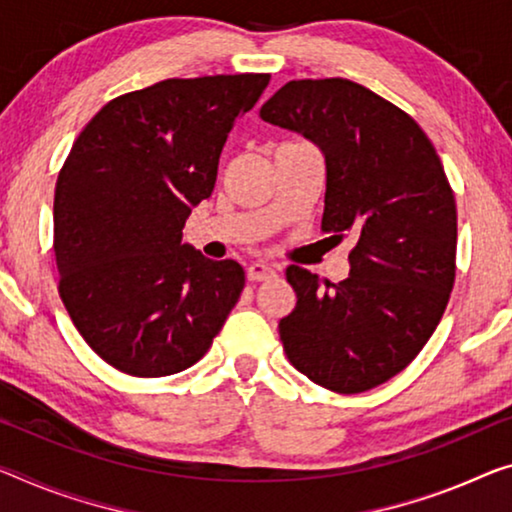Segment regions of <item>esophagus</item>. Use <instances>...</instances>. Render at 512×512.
Wrapping results in <instances>:
<instances>
[{
	"instance_id": "obj_1",
	"label": "esophagus",
	"mask_w": 512,
	"mask_h": 512,
	"mask_svg": "<svg viewBox=\"0 0 512 512\" xmlns=\"http://www.w3.org/2000/svg\"><path fill=\"white\" fill-rule=\"evenodd\" d=\"M272 277H277V270H274L272 265L258 261V263H251L247 267V279L249 281H267V279H272Z\"/></svg>"
}]
</instances>
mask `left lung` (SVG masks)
I'll list each match as a JSON object with an SVG mask.
<instances>
[{"label":"left lung","instance_id":"8db88e82","mask_svg":"<svg viewBox=\"0 0 512 512\" xmlns=\"http://www.w3.org/2000/svg\"><path fill=\"white\" fill-rule=\"evenodd\" d=\"M261 119L320 148L322 231L355 240L338 283L286 267L297 304L279 322L283 350L320 387L373 389L419 355L453 290L458 215L442 162L412 116L343 77L288 82Z\"/></svg>","mask_w":512,"mask_h":512}]
</instances>
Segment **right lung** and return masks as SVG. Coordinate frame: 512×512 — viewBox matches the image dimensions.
<instances>
[{"label":"right lung","mask_w":512,"mask_h":512,"mask_svg":"<svg viewBox=\"0 0 512 512\" xmlns=\"http://www.w3.org/2000/svg\"><path fill=\"white\" fill-rule=\"evenodd\" d=\"M267 84L263 73L157 82L107 102L75 139L54 190L59 295L109 366L185 371L240 300L242 265L183 245V229Z\"/></svg>","instance_id":"add662e5"}]
</instances>
